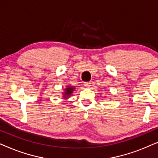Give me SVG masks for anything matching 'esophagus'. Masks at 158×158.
Returning a JSON list of instances; mask_svg holds the SVG:
<instances>
[{
  "instance_id": "obj_1",
  "label": "esophagus",
  "mask_w": 158,
  "mask_h": 158,
  "mask_svg": "<svg viewBox=\"0 0 158 158\" xmlns=\"http://www.w3.org/2000/svg\"><path fill=\"white\" fill-rule=\"evenodd\" d=\"M90 85H91V83H90V82H86V83H85V87L89 88Z\"/></svg>"
}]
</instances>
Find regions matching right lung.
Listing matches in <instances>:
<instances>
[{
	"label": "right lung",
	"instance_id": "1",
	"mask_svg": "<svg viewBox=\"0 0 158 158\" xmlns=\"http://www.w3.org/2000/svg\"><path fill=\"white\" fill-rule=\"evenodd\" d=\"M75 90V87H73V86H67L63 93L64 98H69V97L71 96V94H73V90Z\"/></svg>",
	"mask_w": 158,
	"mask_h": 158
}]
</instances>
